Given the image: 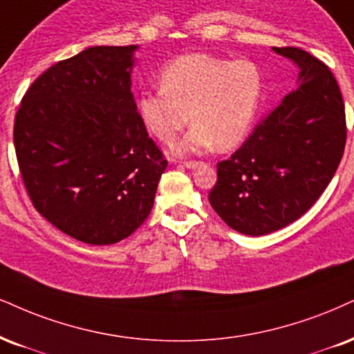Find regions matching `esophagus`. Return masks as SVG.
<instances>
[{"label":"esophagus","mask_w":354,"mask_h":354,"mask_svg":"<svg viewBox=\"0 0 354 354\" xmlns=\"http://www.w3.org/2000/svg\"><path fill=\"white\" fill-rule=\"evenodd\" d=\"M200 164H202L200 160H184V165L187 169H195V167H198Z\"/></svg>","instance_id":"obj_1"}]
</instances>
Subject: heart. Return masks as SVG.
I'll return each instance as SVG.
<instances>
[{
	"label": "heart",
	"mask_w": 354,
	"mask_h": 354,
	"mask_svg": "<svg viewBox=\"0 0 354 354\" xmlns=\"http://www.w3.org/2000/svg\"><path fill=\"white\" fill-rule=\"evenodd\" d=\"M264 78L251 60L187 54L160 72V86L141 91L138 111L160 142L176 141L190 116L195 121L180 151L238 146L250 133L263 100Z\"/></svg>",
	"instance_id": "heart-1"
}]
</instances>
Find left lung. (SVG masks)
<instances>
[{
	"mask_svg": "<svg viewBox=\"0 0 354 354\" xmlns=\"http://www.w3.org/2000/svg\"><path fill=\"white\" fill-rule=\"evenodd\" d=\"M299 65V86L216 165L213 210L239 233L261 236L299 220L337 172L346 116L337 78L299 47H274Z\"/></svg>",
	"mask_w": 354,
	"mask_h": 354,
	"instance_id": "left-lung-1",
	"label": "left lung"
}]
</instances>
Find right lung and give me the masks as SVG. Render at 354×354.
Returning <instances> with one entry per match:
<instances>
[{"mask_svg": "<svg viewBox=\"0 0 354 354\" xmlns=\"http://www.w3.org/2000/svg\"><path fill=\"white\" fill-rule=\"evenodd\" d=\"M134 49L97 46L60 60L32 82L16 113V159L30 202L86 244L134 233L167 167L131 93Z\"/></svg>", "mask_w": 354, "mask_h": 354, "instance_id": "obj_1", "label": "right lung"}]
</instances>
